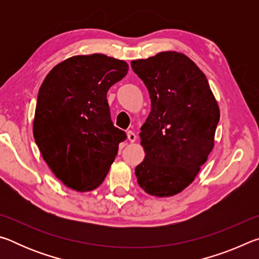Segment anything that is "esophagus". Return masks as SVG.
<instances>
[{"instance_id": "1", "label": "esophagus", "mask_w": 259, "mask_h": 259, "mask_svg": "<svg viewBox=\"0 0 259 259\" xmlns=\"http://www.w3.org/2000/svg\"><path fill=\"white\" fill-rule=\"evenodd\" d=\"M126 136H128V139H129L130 143H134L135 140L137 139V136H136L134 131H128V133H126Z\"/></svg>"}]
</instances>
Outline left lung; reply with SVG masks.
<instances>
[{
    "mask_svg": "<svg viewBox=\"0 0 259 259\" xmlns=\"http://www.w3.org/2000/svg\"><path fill=\"white\" fill-rule=\"evenodd\" d=\"M131 68L151 98L139 134L146 155L136 177L148 194L171 196L194 181L212 151L218 105L207 77L185 55L160 52L133 60Z\"/></svg>",
    "mask_w": 259,
    "mask_h": 259,
    "instance_id": "left-lung-1",
    "label": "left lung"
}]
</instances>
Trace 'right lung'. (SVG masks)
I'll list each match as a JSON object with an SVG mask.
<instances>
[{"instance_id":"obj_1","label":"right lung","mask_w":259,"mask_h":259,"mask_svg":"<svg viewBox=\"0 0 259 259\" xmlns=\"http://www.w3.org/2000/svg\"><path fill=\"white\" fill-rule=\"evenodd\" d=\"M128 73V64L100 54L75 56L51 69L38 90L33 123L43 159L67 187L97 188L124 142L114 126L107 91Z\"/></svg>"}]
</instances>
